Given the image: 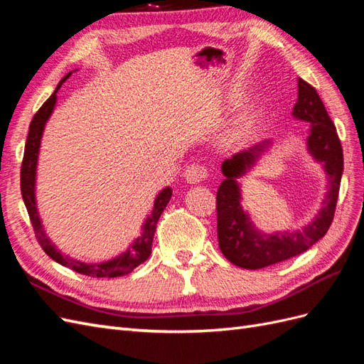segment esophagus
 <instances>
[{"instance_id":"34e87169","label":"esophagus","mask_w":364,"mask_h":364,"mask_svg":"<svg viewBox=\"0 0 364 364\" xmlns=\"http://www.w3.org/2000/svg\"><path fill=\"white\" fill-rule=\"evenodd\" d=\"M183 178L188 183H199L208 178V170L200 164H191L185 168Z\"/></svg>"}]
</instances>
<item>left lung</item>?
<instances>
[{"label":"left lung","mask_w":364,"mask_h":364,"mask_svg":"<svg viewBox=\"0 0 364 364\" xmlns=\"http://www.w3.org/2000/svg\"><path fill=\"white\" fill-rule=\"evenodd\" d=\"M291 114L294 118L310 123L306 149L322 164L328 176V191L317 215L301 230L264 234L252 225L249 214L241 206V188L237 181L269 150L272 141L258 142L223 161L225 181L217 191L218 247L225 258L238 267L257 270L299 255L325 237L333 223L343 173V150L336 126L317 91L302 79H297V102Z\"/></svg>","instance_id":"left-lung-1"}]
</instances>
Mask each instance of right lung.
Segmentation results:
<instances>
[{"instance_id":"right-lung-1","label":"right lung","mask_w":364,"mask_h":364,"mask_svg":"<svg viewBox=\"0 0 364 364\" xmlns=\"http://www.w3.org/2000/svg\"><path fill=\"white\" fill-rule=\"evenodd\" d=\"M73 73H68L63 79L59 82L56 91L51 94L48 100L41 106L39 111L33 117L30 127H28V135L26 141V149H24V159L23 165H21V194H23V200L26 203V208L30 215V222L33 225V229H35L36 238L39 241L41 247L47 255L54 259L56 262L62 264V266L73 269L74 272L86 274V277H92V278H117V277H123V274L130 273L135 267H138L139 264L144 262L151 253V243H153V237H155V230L158 220L165 209V206L168 205L171 199V188L167 186L164 188L155 199V205H153L151 214L146 218L144 225H142V232L141 235L130 245V247L121 253V255L105 261V262H82L79 259H74L68 255H63V253L56 247V245H53L50 238L46 234V229H43L42 220L38 213V206H36V167H38V158H39V147H41V139L43 129H46V124L48 118L51 117L54 106H56L58 102V91L62 86V83L68 79Z\"/></svg>"}]
</instances>
